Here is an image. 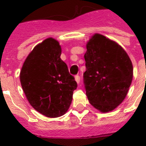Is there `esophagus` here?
<instances>
[{"label": "esophagus", "instance_id": "34e87169", "mask_svg": "<svg viewBox=\"0 0 146 146\" xmlns=\"http://www.w3.org/2000/svg\"><path fill=\"white\" fill-rule=\"evenodd\" d=\"M74 78H75V80H76V82L78 83V84H79L80 83V78L79 75H76V76L74 77Z\"/></svg>", "mask_w": 146, "mask_h": 146}]
</instances>
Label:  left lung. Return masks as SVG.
I'll return each mask as SVG.
<instances>
[{
	"label": "left lung",
	"instance_id": "8db88e82",
	"mask_svg": "<svg viewBox=\"0 0 146 146\" xmlns=\"http://www.w3.org/2000/svg\"><path fill=\"white\" fill-rule=\"evenodd\" d=\"M86 47V95L101 112L113 111L125 99L131 85L132 62L122 46L100 34L93 35Z\"/></svg>",
	"mask_w": 146,
	"mask_h": 146
}]
</instances>
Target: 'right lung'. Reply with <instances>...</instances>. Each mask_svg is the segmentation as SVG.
Listing matches in <instances>:
<instances>
[{
    "mask_svg": "<svg viewBox=\"0 0 146 146\" xmlns=\"http://www.w3.org/2000/svg\"><path fill=\"white\" fill-rule=\"evenodd\" d=\"M61 53L59 41L46 38L29 53L19 74L30 105L48 117H60L67 112L78 86L60 58Z\"/></svg>",
    "mask_w": 146,
    "mask_h": 146,
    "instance_id": "right-lung-1",
    "label": "right lung"
}]
</instances>
